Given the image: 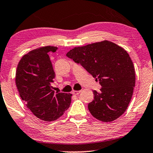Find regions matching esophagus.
<instances>
[{
	"label": "esophagus",
	"instance_id": "obj_1",
	"mask_svg": "<svg viewBox=\"0 0 153 153\" xmlns=\"http://www.w3.org/2000/svg\"><path fill=\"white\" fill-rule=\"evenodd\" d=\"M80 92H81V91H74L72 92V93L75 95H79V93H80Z\"/></svg>",
	"mask_w": 153,
	"mask_h": 153
}]
</instances>
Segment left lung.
Masks as SVG:
<instances>
[{"mask_svg": "<svg viewBox=\"0 0 153 153\" xmlns=\"http://www.w3.org/2000/svg\"><path fill=\"white\" fill-rule=\"evenodd\" d=\"M80 64L101 85L100 93L93 91L88 109L96 119L111 122L124 114L135 86L133 62L123 48L104 40L75 47L66 54Z\"/></svg>", "mask_w": 153, "mask_h": 153, "instance_id": "left-lung-1", "label": "left lung"}]
</instances>
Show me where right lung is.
<instances>
[{
  "label": "right lung",
  "instance_id": "obj_1",
  "mask_svg": "<svg viewBox=\"0 0 153 153\" xmlns=\"http://www.w3.org/2000/svg\"><path fill=\"white\" fill-rule=\"evenodd\" d=\"M57 47L47 46L24 55L16 72V85L22 100L37 118L55 120L70 107L71 94L53 91L51 83L56 74L49 52Z\"/></svg>",
  "mask_w": 153,
  "mask_h": 153
}]
</instances>
